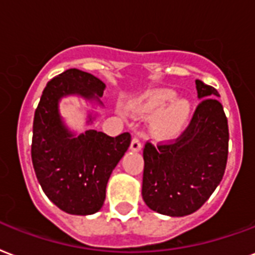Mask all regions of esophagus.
<instances>
[{
	"instance_id": "1",
	"label": "esophagus",
	"mask_w": 255,
	"mask_h": 255,
	"mask_svg": "<svg viewBox=\"0 0 255 255\" xmlns=\"http://www.w3.org/2000/svg\"><path fill=\"white\" fill-rule=\"evenodd\" d=\"M129 148H131V151H133V152H139L141 149L140 140H139L137 137H133L131 141V145H129Z\"/></svg>"
}]
</instances>
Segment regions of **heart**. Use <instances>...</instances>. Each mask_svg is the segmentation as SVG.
Segmentation results:
<instances>
[{
    "label": "heart",
    "instance_id": "b5f03b06",
    "mask_svg": "<svg viewBox=\"0 0 255 255\" xmlns=\"http://www.w3.org/2000/svg\"><path fill=\"white\" fill-rule=\"evenodd\" d=\"M127 111L139 118L153 115L149 133L160 141L174 140L183 135L192 119L191 103L176 99V92L167 88L149 89L129 102Z\"/></svg>",
    "mask_w": 255,
    "mask_h": 255
}]
</instances>
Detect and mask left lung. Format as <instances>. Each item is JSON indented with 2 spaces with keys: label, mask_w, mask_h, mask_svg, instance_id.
I'll use <instances>...</instances> for the list:
<instances>
[{
  "label": "left lung",
  "mask_w": 255,
  "mask_h": 255,
  "mask_svg": "<svg viewBox=\"0 0 255 255\" xmlns=\"http://www.w3.org/2000/svg\"><path fill=\"white\" fill-rule=\"evenodd\" d=\"M198 99L188 128L171 144L143 149V201L168 217L195 213L218 187L229 153V126L218 91L195 81Z\"/></svg>",
  "instance_id": "1"
}]
</instances>
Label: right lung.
I'll return each mask as SVG.
<instances>
[{
	"label": "right lung",
	"mask_w": 255,
	"mask_h": 255,
	"mask_svg": "<svg viewBox=\"0 0 255 255\" xmlns=\"http://www.w3.org/2000/svg\"><path fill=\"white\" fill-rule=\"evenodd\" d=\"M104 88L91 73L68 69L46 84L34 112L32 162L37 180L58 209L73 215L102 209L108 179L131 144V135L111 137L96 129L77 135L64 123L58 106L64 97L79 96L103 107ZM95 116L88 114L87 123Z\"/></svg>",
	"instance_id": "right-lung-1"
}]
</instances>
